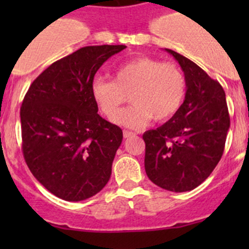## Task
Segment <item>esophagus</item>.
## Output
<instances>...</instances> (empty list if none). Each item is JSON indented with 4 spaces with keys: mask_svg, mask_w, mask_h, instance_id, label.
I'll use <instances>...</instances> for the list:
<instances>
[{
    "mask_svg": "<svg viewBox=\"0 0 249 249\" xmlns=\"http://www.w3.org/2000/svg\"><path fill=\"white\" fill-rule=\"evenodd\" d=\"M135 132H132V131H129V130H124V131H123V136L125 137V139H129V137H132V136H135Z\"/></svg>",
    "mask_w": 249,
    "mask_h": 249,
    "instance_id": "1",
    "label": "esophagus"
}]
</instances>
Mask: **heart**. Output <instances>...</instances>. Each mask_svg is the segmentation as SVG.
<instances>
[{
  "label": "heart",
  "mask_w": 249,
  "mask_h": 249,
  "mask_svg": "<svg viewBox=\"0 0 249 249\" xmlns=\"http://www.w3.org/2000/svg\"><path fill=\"white\" fill-rule=\"evenodd\" d=\"M129 93L133 105L117 113ZM185 94L187 79L179 67L145 56L119 65L113 79L97 77L91 83L99 109L109 119L113 117V123L130 129H142L152 119H170L182 107Z\"/></svg>",
  "instance_id": "1"
}]
</instances>
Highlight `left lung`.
<instances>
[{
    "label": "left lung",
    "instance_id": "8db88e82",
    "mask_svg": "<svg viewBox=\"0 0 249 249\" xmlns=\"http://www.w3.org/2000/svg\"><path fill=\"white\" fill-rule=\"evenodd\" d=\"M166 52L184 72L187 94L169 122L143 134L144 169L158 187L183 193L199 187L219 162L230 117L222 85L192 60Z\"/></svg>",
    "mask_w": 249,
    "mask_h": 249
}]
</instances>
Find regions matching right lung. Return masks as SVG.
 <instances>
[{
    "label": "right lung",
    "instance_id": "obj_1",
    "mask_svg": "<svg viewBox=\"0 0 249 249\" xmlns=\"http://www.w3.org/2000/svg\"><path fill=\"white\" fill-rule=\"evenodd\" d=\"M125 48H80L44 70L25 95L24 159L35 178L60 199H89L109 180L123 131L97 114L91 83L104 62Z\"/></svg>",
    "mask_w": 249,
    "mask_h": 249
}]
</instances>
